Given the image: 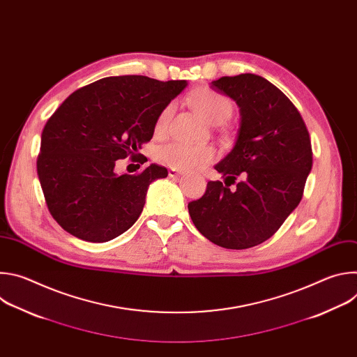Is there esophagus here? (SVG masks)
I'll return each instance as SVG.
<instances>
[{
  "instance_id": "esophagus-1",
  "label": "esophagus",
  "mask_w": 357,
  "mask_h": 357,
  "mask_svg": "<svg viewBox=\"0 0 357 357\" xmlns=\"http://www.w3.org/2000/svg\"><path fill=\"white\" fill-rule=\"evenodd\" d=\"M168 175H169L171 178H176V176H181V175H182V172H181V171H178V169H172V168H171V169L168 171Z\"/></svg>"
}]
</instances>
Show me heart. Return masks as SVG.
Here are the masks:
<instances>
[{"mask_svg": "<svg viewBox=\"0 0 357 357\" xmlns=\"http://www.w3.org/2000/svg\"><path fill=\"white\" fill-rule=\"evenodd\" d=\"M190 100L197 114L202 119H205L208 123L222 124L226 120H229L233 114V109H234L233 101L229 97L220 93H216L213 90H209V89L202 90L196 93ZM172 113H174V105H168L161 112L155 124V131L158 134L167 130ZM215 157H216V152L212 146L192 145L181 141L169 142L157 151V160L161 164L168 165L172 169H181V171L193 169L205 164H209L215 160Z\"/></svg>", "mask_w": 357, "mask_h": 357, "instance_id": "b5f03b06", "label": "heart"}]
</instances>
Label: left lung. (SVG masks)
<instances>
[{"mask_svg": "<svg viewBox=\"0 0 357 357\" xmlns=\"http://www.w3.org/2000/svg\"><path fill=\"white\" fill-rule=\"evenodd\" d=\"M211 87L236 101L240 128L233 149L215 165L225 183L208 182L188 209L208 240L244 250L270 238L299 205L312 168L310 132L291 100L261 76H225Z\"/></svg>", "mask_w": 357, "mask_h": 357, "instance_id": "obj_1", "label": "left lung"}]
</instances>
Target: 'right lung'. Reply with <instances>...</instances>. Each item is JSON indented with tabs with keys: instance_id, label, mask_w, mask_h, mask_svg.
I'll return each mask as SVG.
<instances>
[{
	"instance_id": "1",
	"label": "right lung",
	"mask_w": 357,
	"mask_h": 357,
	"mask_svg": "<svg viewBox=\"0 0 357 357\" xmlns=\"http://www.w3.org/2000/svg\"><path fill=\"white\" fill-rule=\"evenodd\" d=\"M186 80L146 76L100 79L72 93L42 131L36 161L47 209L72 236L105 243L139 218L151 182L168 176L151 164L138 175H117L116 161L154 135L161 112Z\"/></svg>"
}]
</instances>
